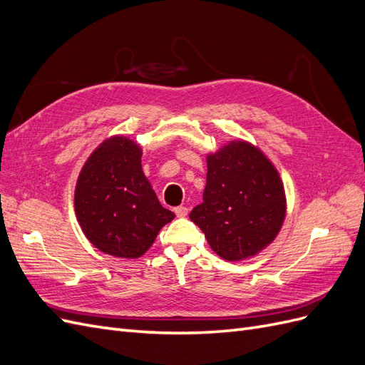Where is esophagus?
Returning a JSON list of instances; mask_svg holds the SVG:
<instances>
[{"label": "esophagus", "mask_w": 365, "mask_h": 365, "mask_svg": "<svg viewBox=\"0 0 365 365\" xmlns=\"http://www.w3.org/2000/svg\"><path fill=\"white\" fill-rule=\"evenodd\" d=\"M173 212L178 217H184V216H187V213H189V208L184 207V205H180V207H175Z\"/></svg>", "instance_id": "1"}]
</instances>
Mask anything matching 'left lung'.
Masks as SVG:
<instances>
[{
  "label": "left lung",
  "instance_id": "1",
  "mask_svg": "<svg viewBox=\"0 0 365 365\" xmlns=\"http://www.w3.org/2000/svg\"><path fill=\"white\" fill-rule=\"evenodd\" d=\"M202 204L190 219L212 250L230 262L256 256L279 235L286 216L280 175L251 143L230 141L207 155Z\"/></svg>",
  "mask_w": 365,
  "mask_h": 365
}]
</instances>
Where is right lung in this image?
<instances>
[{"instance_id": "add662e5", "label": "right lung", "mask_w": 365, "mask_h": 365, "mask_svg": "<svg viewBox=\"0 0 365 365\" xmlns=\"http://www.w3.org/2000/svg\"><path fill=\"white\" fill-rule=\"evenodd\" d=\"M143 150L123 135L106 138L83 164L74 210L86 239L115 257L137 259L175 217L141 169Z\"/></svg>"}]
</instances>
